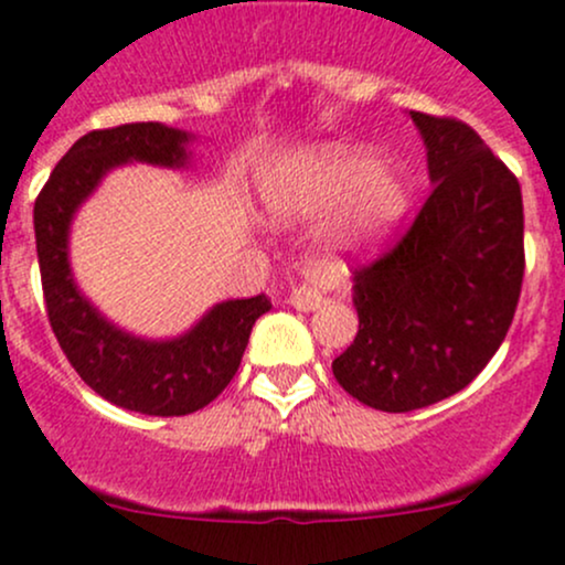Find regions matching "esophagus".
Segmentation results:
<instances>
[{
	"label": "esophagus",
	"instance_id": "1",
	"mask_svg": "<svg viewBox=\"0 0 565 565\" xmlns=\"http://www.w3.org/2000/svg\"><path fill=\"white\" fill-rule=\"evenodd\" d=\"M330 284H332V276L322 265L308 263L306 281L298 284V287H292V292H289V302H292L298 311H313V308H319L324 302V292L330 289Z\"/></svg>",
	"mask_w": 565,
	"mask_h": 565
}]
</instances>
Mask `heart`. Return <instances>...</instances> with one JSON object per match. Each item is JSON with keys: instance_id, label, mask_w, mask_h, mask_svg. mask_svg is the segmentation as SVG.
Masks as SVG:
<instances>
[{"instance_id": "obj_1", "label": "heart", "mask_w": 565, "mask_h": 565, "mask_svg": "<svg viewBox=\"0 0 565 565\" xmlns=\"http://www.w3.org/2000/svg\"><path fill=\"white\" fill-rule=\"evenodd\" d=\"M263 192L278 216H319L338 207L328 227L332 259L379 246L408 207V181L392 162H373L358 146L308 148L265 170Z\"/></svg>"}]
</instances>
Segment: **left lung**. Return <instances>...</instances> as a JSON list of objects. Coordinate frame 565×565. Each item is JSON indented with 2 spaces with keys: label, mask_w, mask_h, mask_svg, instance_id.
<instances>
[{
  "label": "left lung",
  "mask_w": 565,
  "mask_h": 565,
  "mask_svg": "<svg viewBox=\"0 0 565 565\" xmlns=\"http://www.w3.org/2000/svg\"><path fill=\"white\" fill-rule=\"evenodd\" d=\"M433 192L373 263L354 270V343L332 376L365 406L401 414L473 382L518 311L525 246L512 170L468 124L412 110Z\"/></svg>",
  "instance_id": "1"
}]
</instances>
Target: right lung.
<instances>
[{"label": "right lung", "mask_w": 565, "mask_h": 565, "mask_svg": "<svg viewBox=\"0 0 565 565\" xmlns=\"http://www.w3.org/2000/svg\"><path fill=\"white\" fill-rule=\"evenodd\" d=\"M189 135L159 121L94 129L58 159L34 203L45 311L70 365L113 406L148 417H183L233 382L254 322L270 311L265 295L216 302L183 335L146 341L110 324L75 287L67 259L70 224L105 173L127 162L183 168Z\"/></svg>", "instance_id": "right-lung-1"}]
</instances>
